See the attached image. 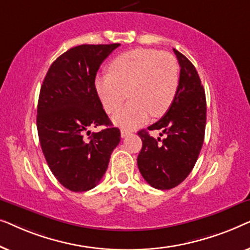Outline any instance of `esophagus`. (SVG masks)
<instances>
[{"instance_id":"obj_1","label":"esophagus","mask_w":250,"mask_h":250,"mask_svg":"<svg viewBox=\"0 0 250 250\" xmlns=\"http://www.w3.org/2000/svg\"><path fill=\"white\" fill-rule=\"evenodd\" d=\"M132 133V131H129V129H126V128H122L121 129V135L122 138H126V136L129 135Z\"/></svg>"}]
</instances>
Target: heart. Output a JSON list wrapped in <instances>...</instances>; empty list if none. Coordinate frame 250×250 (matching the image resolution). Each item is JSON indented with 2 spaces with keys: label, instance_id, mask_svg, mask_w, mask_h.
<instances>
[{
  "label": "heart",
  "instance_id": "heart-1",
  "mask_svg": "<svg viewBox=\"0 0 250 250\" xmlns=\"http://www.w3.org/2000/svg\"><path fill=\"white\" fill-rule=\"evenodd\" d=\"M108 73L95 78V90L105 112L114 114L127 96L131 101L112 117L115 125L134 128L150 116L166 114L179 86V67L172 54L138 47L119 54Z\"/></svg>",
  "mask_w": 250,
  "mask_h": 250
}]
</instances>
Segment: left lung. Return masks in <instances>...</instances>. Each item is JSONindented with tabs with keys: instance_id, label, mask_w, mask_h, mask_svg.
<instances>
[{
	"instance_id": "left-lung-1",
	"label": "left lung",
	"mask_w": 250,
	"mask_h": 250,
	"mask_svg": "<svg viewBox=\"0 0 250 250\" xmlns=\"http://www.w3.org/2000/svg\"><path fill=\"white\" fill-rule=\"evenodd\" d=\"M181 67L180 81L172 105L165 115L149 126L160 129L164 139L139 131L142 149L138 156L140 173L152 188L169 190L182 183L199 156L206 127V97L196 68L186 56L174 49Z\"/></svg>"
}]
</instances>
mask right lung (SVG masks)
Listing matches in <instances>:
<instances>
[{
    "label": "right lung",
    "instance_id": "1",
    "mask_svg": "<svg viewBox=\"0 0 250 250\" xmlns=\"http://www.w3.org/2000/svg\"><path fill=\"white\" fill-rule=\"evenodd\" d=\"M121 45L83 44L69 49L51 64L41 86L37 132L47 165L57 180L74 192L93 189L108 168L121 142L95 90L101 63ZM104 125L107 129H89Z\"/></svg>",
    "mask_w": 250,
    "mask_h": 250
}]
</instances>
